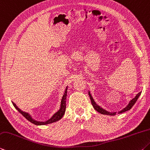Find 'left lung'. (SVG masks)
Listing matches in <instances>:
<instances>
[{
	"label": "left lung",
	"mask_w": 150,
	"mask_h": 150,
	"mask_svg": "<svg viewBox=\"0 0 150 150\" xmlns=\"http://www.w3.org/2000/svg\"><path fill=\"white\" fill-rule=\"evenodd\" d=\"M142 93V92H140L139 93L137 94V96H136L134 98L132 99L129 102V104H128L126 107H125L124 109H122V110L120 111H119V113H122L123 112H125V111H129L130 110V109L132 108V106L134 105V103H136V102L137 101V100L138 99V98L140 96V94ZM88 95L90 96V98H91V102H92V105L93 106V108H94V110H96L98 112H99L100 113L103 114V115H115L116 114V112H114V113H111V112H109V111H107L105 110H103L102 108H100L98 105H97L96 102H94V100L93 99V98L92 97L91 93H90V92H88Z\"/></svg>",
	"instance_id": "8db88e82"
}]
</instances>
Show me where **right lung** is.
<instances>
[{
	"mask_svg": "<svg viewBox=\"0 0 150 150\" xmlns=\"http://www.w3.org/2000/svg\"><path fill=\"white\" fill-rule=\"evenodd\" d=\"M67 86L66 87V90H65V92L63 95V97L62 98V101H61V105H60V108L59 110L57 111L56 113H55L53 115V116L52 117L47 120V121H37L34 120L33 119H32L31 115H29L28 113L24 112V111H21L20 108H18V106L16 105V103L12 102V104L14 106L15 108L19 112H20L21 115H22L24 117L26 118V119H28L29 121H30L32 123H33L36 125H47V124H50V123H52V122H54L56 121H59V119H61L62 117L64 116L65 111H66V97H67Z\"/></svg>",
	"mask_w": 150,
	"mask_h": 150,
	"instance_id": "add662e5",
	"label": "right lung"
}]
</instances>
